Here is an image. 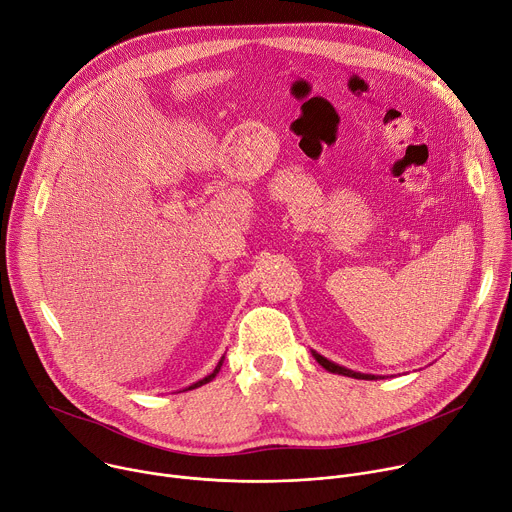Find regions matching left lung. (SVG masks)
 I'll return each instance as SVG.
<instances>
[{
    "label": "left lung",
    "instance_id": "8db88e82",
    "mask_svg": "<svg viewBox=\"0 0 512 512\" xmlns=\"http://www.w3.org/2000/svg\"><path fill=\"white\" fill-rule=\"evenodd\" d=\"M312 357L327 369V371H331V374H339V376H347V378H355V380H378V376H374V374H359V371H353V369H347V367H343V365H339V363H335V361H331V359H327V357H322L320 353H316V351H312ZM382 378V376H380Z\"/></svg>",
    "mask_w": 512,
    "mask_h": 512
}]
</instances>
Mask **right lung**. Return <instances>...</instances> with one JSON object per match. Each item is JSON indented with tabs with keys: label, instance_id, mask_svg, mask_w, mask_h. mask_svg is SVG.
<instances>
[{
	"label": "right lung",
	"instance_id": "obj_1",
	"mask_svg": "<svg viewBox=\"0 0 512 512\" xmlns=\"http://www.w3.org/2000/svg\"><path fill=\"white\" fill-rule=\"evenodd\" d=\"M222 363H224V355L220 357V361L216 363V367H214V371H212V374H208L206 378H202V380H198L196 384H192V386H188V388H185V390H194V388H200V386H204V384H208V382H212L214 378H216V374H218V371H220V367H222ZM185 390H181V392H185Z\"/></svg>",
	"mask_w": 512,
	"mask_h": 512
}]
</instances>
